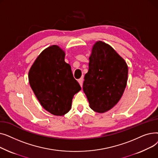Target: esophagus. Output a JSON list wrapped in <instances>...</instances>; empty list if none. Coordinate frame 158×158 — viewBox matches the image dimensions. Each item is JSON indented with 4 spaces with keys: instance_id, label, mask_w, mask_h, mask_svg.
<instances>
[{
    "instance_id": "34e87169",
    "label": "esophagus",
    "mask_w": 158,
    "mask_h": 158,
    "mask_svg": "<svg viewBox=\"0 0 158 158\" xmlns=\"http://www.w3.org/2000/svg\"><path fill=\"white\" fill-rule=\"evenodd\" d=\"M78 82H79V85H81V86L82 87V83H83V77H81V78H80L79 79H78Z\"/></svg>"
}]
</instances>
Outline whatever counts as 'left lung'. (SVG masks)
<instances>
[{"instance_id":"left-lung-1","label":"left lung","mask_w":158,"mask_h":158,"mask_svg":"<svg viewBox=\"0 0 158 158\" xmlns=\"http://www.w3.org/2000/svg\"><path fill=\"white\" fill-rule=\"evenodd\" d=\"M127 76V65L117 52L102 41L96 42L82 86L91 109L104 113L117 104L126 87Z\"/></svg>"}]
</instances>
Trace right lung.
<instances>
[{
  "instance_id": "add662e5",
  "label": "right lung",
  "mask_w": 158,
  "mask_h": 158,
  "mask_svg": "<svg viewBox=\"0 0 158 158\" xmlns=\"http://www.w3.org/2000/svg\"><path fill=\"white\" fill-rule=\"evenodd\" d=\"M29 81L41 105L57 116L70 111L73 95L81 89L64 61V51L57 45L39 55L29 70Z\"/></svg>"
}]
</instances>
